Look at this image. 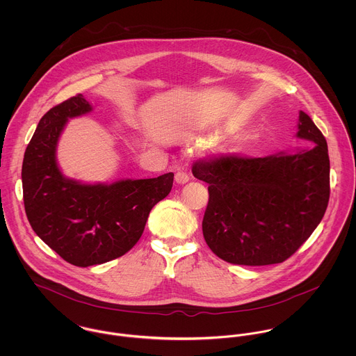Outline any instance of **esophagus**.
Instances as JSON below:
<instances>
[{
	"label": "esophagus",
	"mask_w": 356,
	"mask_h": 356,
	"mask_svg": "<svg viewBox=\"0 0 356 356\" xmlns=\"http://www.w3.org/2000/svg\"><path fill=\"white\" fill-rule=\"evenodd\" d=\"M175 181H177V184L184 185V184H186V182L189 181V174H188L186 171H184V170H179V171L175 174Z\"/></svg>",
	"instance_id": "34e87169"
}]
</instances>
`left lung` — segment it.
<instances>
[{
  "label": "left lung",
  "instance_id": "1",
  "mask_svg": "<svg viewBox=\"0 0 356 356\" xmlns=\"http://www.w3.org/2000/svg\"><path fill=\"white\" fill-rule=\"evenodd\" d=\"M298 137L315 144L302 152L266 157L218 154L193 163L208 184L204 240L225 261L243 266L282 263L322 220L330 196L327 144L300 111Z\"/></svg>",
  "mask_w": 356,
  "mask_h": 356
}]
</instances>
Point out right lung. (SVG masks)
<instances>
[{
	"label": "right lung",
	"instance_id": "right-lung-1",
	"mask_svg": "<svg viewBox=\"0 0 356 356\" xmlns=\"http://www.w3.org/2000/svg\"><path fill=\"white\" fill-rule=\"evenodd\" d=\"M92 111L82 95L51 108L26 148L22 182L27 219L37 236L65 261L88 267L129 252L144 233L149 212L172 188L174 174L83 185L63 177L56 161L68 120Z\"/></svg>",
	"mask_w": 356,
	"mask_h": 356
}]
</instances>
